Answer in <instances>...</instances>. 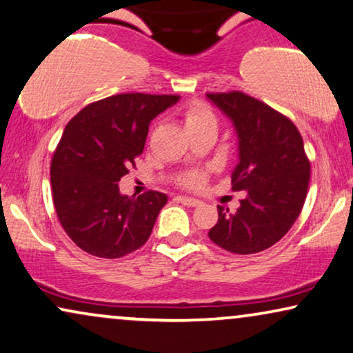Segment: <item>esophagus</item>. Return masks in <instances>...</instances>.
<instances>
[{
    "label": "esophagus",
    "instance_id": "1",
    "mask_svg": "<svg viewBox=\"0 0 353 353\" xmlns=\"http://www.w3.org/2000/svg\"><path fill=\"white\" fill-rule=\"evenodd\" d=\"M178 201H180L181 204L188 205V208H196V205L201 204V201L194 199V198H186V196H180V198H178Z\"/></svg>",
    "mask_w": 353,
    "mask_h": 353
}]
</instances>
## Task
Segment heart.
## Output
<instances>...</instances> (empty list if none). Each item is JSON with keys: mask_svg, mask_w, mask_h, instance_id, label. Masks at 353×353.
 Instances as JSON below:
<instances>
[{"mask_svg": "<svg viewBox=\"0 0 353 353\" xmlns=\"http://www.w3.org/2000/svg\"><path fill=\"white\" fill-rule=\"evenodd\" d=\"M212 120H214L212 112H210L209 108H205L204 105H193V107L188 108L185 113V123H186L188 130L193 126L201 125V123L212 121ZM203 181H204V175L198 172L190 173V175L185 178V185H188V186H199V185H203Z\"/></svg>", "mask_w": 353, "mask_h": 353, "instance_id": "1", "label": "heart"}]
</instances>
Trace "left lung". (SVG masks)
<instances>
[{
	"label": "left lung",
	"instance_id": "left-lung-1",
	"mask_svg": "<svg viewBox=\"0 0 353 353\" xmlns=\"http://www.w3.org/2000/svg\"><path fill=\"white\" fill-rule=\"evenodd\" d=\"M230 118L238 137L232 190L245 191L240 208L217 205L209 238L235 254H253L277 243L305 204L310 162L296 126L282 113L243 92L208 94Z\"/></svg>",
	"mask_w": 353,
	"mask_h": 353
}]
</instances>
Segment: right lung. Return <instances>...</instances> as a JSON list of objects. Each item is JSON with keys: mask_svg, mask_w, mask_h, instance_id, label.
<instances>
[{"mask_svg": "<svg viewBox=\"0 0 353 353\" xmlns=\"http://www.w3.org/2000/svg\"><path fill=\"white\" fill-rule=\"evenodd\" d=\"M178 100L118 94L87 105L66 125L50 168L53 204L68 236L85 253L115 259L148 241L167 194L126 196L118 181L143 154L150 121Z\"/></svg>", "mask_w": 353, "mask_h": 353, "instance_id": "add662e5", "label": "right lung"}]
</instances>
